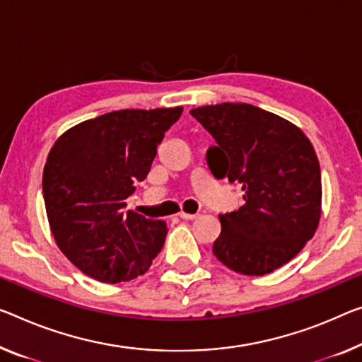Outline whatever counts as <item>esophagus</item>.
<instances>
[{"instance_id": "esophagus-1", "label": "esophagus", "mask_w": 362, "mask_h": 362, "mask_svg": "<svg viewBox=\"0 0 362 362\" xmlns=\"http://www.w3.org/2000/svg\"><path fill=\"white\" fill-rule=\"evenodd\" d=\"M180 216L182 220H194L197 218V214H187V212H180Z\"/></svg>"}]
</instances>
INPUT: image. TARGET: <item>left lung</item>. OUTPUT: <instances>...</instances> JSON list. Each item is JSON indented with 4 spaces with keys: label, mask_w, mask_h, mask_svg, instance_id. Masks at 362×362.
<instances>
[{
    "label": "left lung",
    "mask_w": 362,
    "mask_h": 362,
    "mask_svg": "<svg viewBox=\"0 0 362 362\" xmlns=\"http://www.w3.org/2000/svg\"><path fill=\"white\" fill-rule=\"evenodd\" d=\"M216 141L207 163L216 180L241 186L246 204L220 215L212 251L228 269L265 275L296 257L322 214L320 165L296 124L249 103L191 110Z\"/></svg>",
    "instance_id": "obj_1"
}]
</instances>
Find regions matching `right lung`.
Returning <instances> with one entry per match:
<instances>
[{
	"label": "right lung",
	"mask_w": 362,
	"mask_h": 362,
	"mask_svg": "<svg viewBox=\"0 0 362 362\" xmlns=\"http://www.w3.org/2000/svg\"><path fill=\"white\" fill-rule=\"evenodd\" d=\"M182 107L110 111L61 134L43 168V199L59 251L82 274L121 283L146 274L165 243L163 220L127 210Z\"/></svg>",
	"instance_id": "1"
}]
</instances>
